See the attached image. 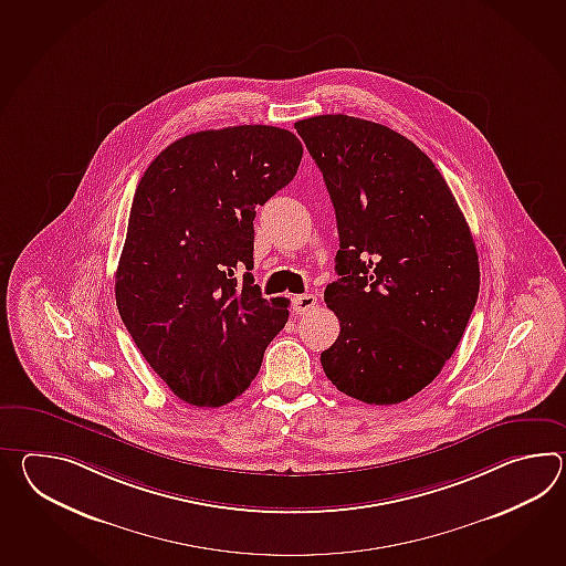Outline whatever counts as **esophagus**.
Returning a JSON list of instances; mask_svg holds the SVG:
<instances>
[{
    "label": "esophagus",
    "mask_w": 566,
    "mask_h": 566,
    "mask_svg": "<svg viewBox=\"0 0 566 566\" xmlns=\"http://www.w3.org/2000/svg\"><path fill=\"white\" fill-rule=\"evenodd\" d=\"M314 306H316V296L314 294H301V296H296L292 301V308H294L296 314L308 313Z\"/></svg>",
    "instance_id": "1"
}]
</instances>
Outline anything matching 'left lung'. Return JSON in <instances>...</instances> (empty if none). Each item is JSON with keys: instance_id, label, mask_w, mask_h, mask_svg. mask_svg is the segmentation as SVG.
<instances>
[{"instance_id": "8db88e82", "label": "left lung", "mask_w": 566, "mask_h": 566, "mask_svg": "<svg viewBox=\"0 0 566 566\" xmlns=\"http://www.w3.org/2000/svg\"><path fill=\"white\" fill-rule=\"evenodd\" d=\"M337 214L339 337L321 353L337 390L403 402L439 376L479 294V258L447 180L415 142L352 115L294 124Z\"/></svg>"}]
</instances>
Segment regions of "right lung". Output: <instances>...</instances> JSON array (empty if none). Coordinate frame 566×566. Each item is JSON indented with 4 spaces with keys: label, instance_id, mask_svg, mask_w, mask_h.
Returning <instances> with one entry per match:
<instances>
[{
    "label": "right lung",
    "instance_id": "obj_1",
    "mask_svg": "<svg viewBox=\"0 0 566 566\" xmlns=\"http://www.w3.org/2000/svg\"><path fill=\"white\" fill-rule=\"evenodd\" d=\"M301 160L289 129L223 127L176 139L139 180L115 302L144 359L182 402H233L289 321V301H265L253 284V219Z\"/></svg>",
    "mask_w": 566,
    "mask_h": 566
}]
</instances>
